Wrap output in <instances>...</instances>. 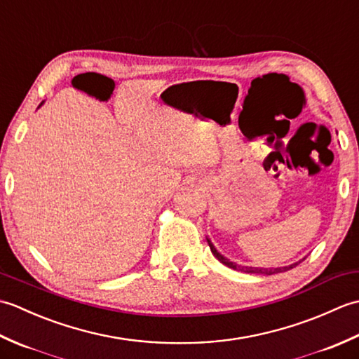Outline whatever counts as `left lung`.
<instances>
[{
  "instance_id": "1",
  "label": "left lung",
  "mask_w": 359,
  "mask_h": 359,
  "mask_svg": "<svg viewBox=\"0 0 359 359\" xmlns=\"http://www.w3.org/2000/svg\"><path fill=\"white\" fill-rule=\"evenodd\" d=\"M208 245H210V248H211V253L215 255L220 262H222L224 265H226L228 269H233V270H238V271H245V273H256V274H274V273H280V271H287V270H290V269H293V266H296L297 264L299 262H296V264H293V265H288V266H280V269H255V266H242V265H238V264H234V262H231V261H228L226 257H224L222 255L219 253V251L215 248V245H212V243L208 241Z\"/></svg>"
}]
</instances>
